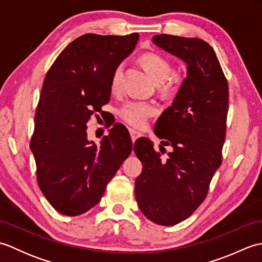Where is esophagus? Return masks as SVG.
<instances>
[{
    "mask_svg": "<svg viewBox=\"0 0 262 262\" xmlns=\"http://www.w3.org/2000/svg\"><path fill=\"white\" fill-rule=\"evenodd\" d=\"M129 134H130V137L133 142H135L138 137L142 136V133L137 132V130H134V129H129Z\"/></svg>",
    "mask_w": 262,
    "mask_h": 262,
    "instance_id": "obj_1",
    "label": "esophagus"
}]
</instances>
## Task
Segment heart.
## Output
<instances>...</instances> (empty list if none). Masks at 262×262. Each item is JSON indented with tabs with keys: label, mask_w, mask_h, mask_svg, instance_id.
<instances>
[{
	"label": "heart",
	"mask_w": 262,
	"mask_h": 262,
	"mask_svg": "<svg viewBox=\"0 0 262 262\" xmlns=\"http://www.w3.org/2000/svg\"><path fill=\"white\" fill-rule=\"evenodd\" d=\"M141 62L144 68L153 77V80L159 83V85L164 93H172L181 84V77L173 73V66L169 59L161 56L159 54L148 53L141 57ZM122 66L118 65L114 70L110 80V88L113 92H119L121 89ZM157 114V105L149 101H133L126 102L119 110L120 118L133 127L141 128L146 124L149 117Z\"/></svg>",
	"instance_id": "heart-1"
}]
</instances>
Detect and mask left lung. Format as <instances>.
Segmentation results:
<instances>
[{"label": "left lung", "mask_w": 262, "mask_h": 262, "mask_svg": "<svg viewBox=\"0 0 262 262\" xmlns=\"http://www.w3.org/2000/svg\"><path fill=\"white\" fill-rule=\"evenodd\" d=\"M153 43L187 64V77L172 105L155 124L162 160L152 141L137 140L134 152L143 164L135 196L153 223L172 226L188 219L207 196L222 163L226 134L229 85L214 49L199 38L157 35Z\"/></svg>", "instance_id": "1"}]
</instances>
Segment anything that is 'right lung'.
<instances>
[{"label": "right lung", "mask_w": 262, "mask_h": 262, "mask_svg": "<svg viewBox=\"0 0 262 262\" xmlns=\"http://www.w3.org/2000/svg\"><path fill=\"white\" fill-rule=\"evenodd\" d=\"M138 37L86 33L69 43L47 72L30 149L39 188L60 214L77 216L94 207L132 153L124 125L116 122L97 145L88 140L86 124L109 102L113 72Z\"/></svg>", "instance_id": "obj_1"}]
</instances>
